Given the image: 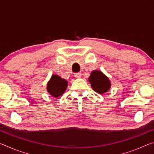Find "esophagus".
Listing matches in <instances>:
<instances>
[{"mask_svg": "<svg viewBox=\"0 0 154 154\" xmlns=\"http://www.w3.org/2000/svg\"><path fill=\"white\" fill-rule=\"evenodd\" d=\"M75 77L76 78L82 77V73H80V72H76V73H75Z\"/></svg>", "mask_w": 154, "mask_h": 154, "instance_id": "obj_1", "label": "esophagus"}]
</instances>
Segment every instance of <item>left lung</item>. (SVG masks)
<instances>
[{"instance_id":"1","label":"left lung","mask_w":154,"mask_h":154,"mask_svg":"<svg viewBox=\"0 0 154 154\" xmlns=\"http://www.w3.org/2000/svg\"><path fill=\"white\" fill-rule=\"evenodd\" d=\"M88 79L92 89L98 94L105 93L111 88L109 78L100 71H93Z\"/></svg>"}]
</instances>
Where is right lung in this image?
<instances>
[{
  "label": "right lung",
  "mask_w": 154,
  "mask_h": 154,
  "mask_svg": "<svg viewBox=\"0 0 154 154\" xmlns=\"http://www.w3.org/2000/svg\"><path fill=\"white\" fill-rule=\"evenodd\" d=\"M68 86L66 80L58 76L57 75H53L47 84V90L49 94L54 98H58L64 93Z\"/></svg>",
  "instance_id": "obj_1"
}]
</instances>
